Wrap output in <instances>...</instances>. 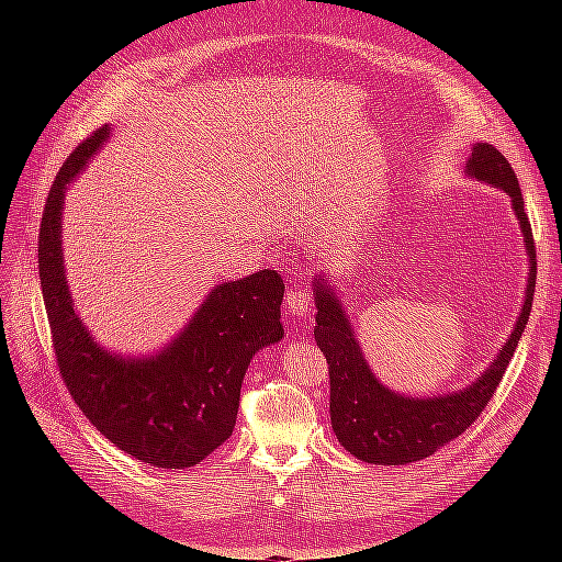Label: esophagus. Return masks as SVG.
<instances>
[{"instance_id": "esophagus-1", "label": "esophagus", "mask_w": 562, "mask_h": 562, "mask_svg": "<svg viewBox=\"0 0 562 562\" xmlns=\"http://www.w3.org/2000/svg\"><path fill=\"white\" fill-rule=\"evenodd\" d=\"M285 307L293 316L307 318L312 314V295L307 291H302V288H293V291H288Z\"/></svg>"}]
</instances>
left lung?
<instances>
[{
    "label": "left lung",
    "instance_id": "obj_1",
    "mask_svg": "<svg viewBox=\"0 0 562 562\" xmlns=\"http://www.w3.org/2000/svg\"><path fill=\"white\" fill-rule=\"evenodd\" d=\"M464 173L508 194L527 252V288L514 330L495 356V361L469 386L419 398L384 386L363 359L345 302L335 293V285L326 277H316L312 283L316 304L314 339L326 356L330 370L333 431L342 448L359 457L361 462L384 467L419 462V459L450 443L459 434H464L497 391L527 326V318H530L537 252L514 168L499 149L487 143H475Z\"/></svg>",
    "mask_w": 562,
    "mask_h": 562
}]
</instances>
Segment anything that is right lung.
<instances>
[{"label": "right lung", "instance_id": "add662e5", "mask_svg": "<svg viewBox=\"0 0 562 562\" xmlns=\"http://www.w3.org/2000/svg\"><path fill=\"white\" fill-rule=\"evenodd\" d=\"M110 133L105 124L67 157L44 206L40 281L56 361L81 413L119 450L149 467L187 469L232 436L252 356L283 337L285 285L274 269L215 285L171 342L147 356L93 339L67 285L63 206Z\"/></svg>", "mask_w": 562, "mask_h": 562}]
</instances>
